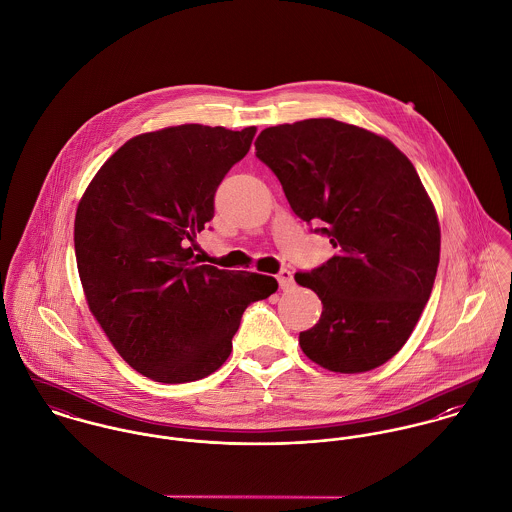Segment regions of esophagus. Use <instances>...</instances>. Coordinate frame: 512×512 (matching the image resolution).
Returning a JSON list of instances; mask_svg holds the SVG:
<instances>
[{"mask_svg":"<svg viewBox=\"0 0 512 512\" xmlns=\"http://www.w3.org/2000/svg\"><path fill=\"white\" fill-rule=\"evenodd\" d=\"M278 284H280V288L282 290H290L293 286V274L290 270H282L278 276Z\"/></svg>","mask_w":512,"mask_h":512,"instance_id":"obj_1","label":"esophagus"}]
</instances>
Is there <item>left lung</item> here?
Listing matches in <instances>:
<instances>
[{"label": "left lung", "mask_w": 512, "mask_h": 512, "mask_svg": "<svg viewBox=\"0 0 512 512\" xmlns=\"http://www.w3.org/2000/svg\"><path fill=\"white\" fill-rule=\"evenodd\" d=\"M256 157L280 179L293 213L321 222L337 254L295 282L319 295V323L299 333L301 351L333 372H366L412 335L439 264L436 209L390 140L311 118L262 130Z\"/></svg>", "instance_id": "left-lung-1"}]
</instances>
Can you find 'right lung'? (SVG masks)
I'll return each mask as SVG.
<instances>
[{
  "label": "right lung",
  "mask_w": 512,
  "mask_h": 512,
  "mask_svg": "<svg viewBox=\"0 0 512 512\" xmlns=\"http://www.w3.org/2000/svg\"><path fill=\"white\" fill-rule=\"evenodd\" d=\"M254 134L183 124L136 136L78 203L74 252L88 307L120 357L155 382L215 372L244 309L278 290L272 276L193 260L220 181Z\"/></svg>",
  "instance_id": "add662e5"
}]
</instances>
